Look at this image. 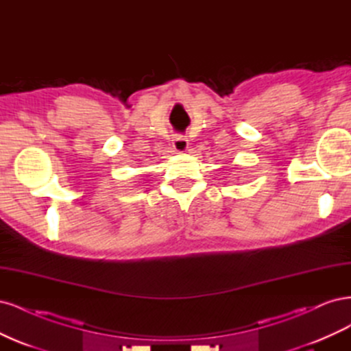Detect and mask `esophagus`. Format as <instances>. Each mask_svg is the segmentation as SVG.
I'll return each instance as SVG.
<instances>
[{
  "instance_id": "1",
  "label": "esophagus",
  "mask_w": 351,
  "mask_h": 351,
  "mask_svg": "<svg viewBox=\"0 0 351 351\" xmlns=\"http://www.w3.org/2000/svg\"><path fill=\"white\" fill-rule=\"evenodd\" d=\"M173 147H174V151H177V152H186L187 147H189L187 137L183 136V134H176L174 139H173Z\"/></svg>"
}]
</instances>
